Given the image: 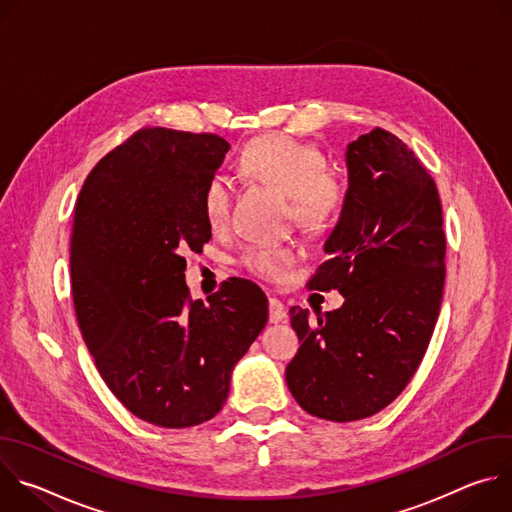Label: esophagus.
<instances>
[{
	"instance_id": "34e87169",
	"label": "esophagus",
	"mask_w": 512,
	"mask_h": 512,
	"mask_svg": "<svg viewBox=\"0 0 512 512\" xmlns=\"http://www.w3.org/2000/svg\"><path fill=\"white\" fill-rule=\"evenodd\" d=\"M285 320H287V308L277 298H269V322L279 324Z\"/></svg>"
}]
</instances>
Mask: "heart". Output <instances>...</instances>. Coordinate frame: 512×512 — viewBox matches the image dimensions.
Listing matches in <instances>:
<instances>
[{"mask_svg":"<svg viewBox=\"0 0 512 512\" xmlns=\"http://www.w3.org/2000/svg\"><path fill=\"white\" fill-rule=\"evenodd\" d=\"M326 160L316 143L291 135H265L253 139L241 154V168L291 198L294 212L302 223L318 227L334 214L342 188L336 176L324 170ZM231 180L225 174H212L202 190V214L206 223L221 227L231 208ZM241 263L261 275L277 277L281 267L294 259L287 247L251 243L241 251Z\"/></svg>","mask_w":512,"mask_h":512,"instance_id":"obj_1","label":"heart"}]
</instances>
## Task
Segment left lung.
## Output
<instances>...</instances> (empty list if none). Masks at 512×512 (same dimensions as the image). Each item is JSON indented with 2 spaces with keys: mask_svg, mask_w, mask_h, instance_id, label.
<instances>
[{
  "mask_svg": "<svg viewBox=\"0 0 512 512\" xmlns=\"http://www.w3.org/2000/svg\"><path fill=\"white\" fill-rule=\"evenodd\" d=\"M348 190L310 289L344 304L310 318L291 308L302 346L285 383L304 411L328 421L371 417L415 375L440 316L446 279L442 202L407 145L373 129L346 145Z\"/></svg>",
  "mask_w": 512,
  "mask_h": 512,
  "instance_id": "left-lung-1",
  "label": "left lung"
}]
</instances>
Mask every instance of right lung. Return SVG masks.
Here are the masks:
<instances>
[{
	"label": "right lung",
	"mask_w": 512,
	"mask_h": 512,
	"mask_svg": "<svg viewBox=\"0 0 512 512\" xmlns=\"http://www.w3.org/2000/svg\"><path fill=\"white\" fill-rule=\"evenodd\" d=\"M229 143L212 133L141 129L89 174L70 235L77 320L111 393L139 419L182 429L223 409L235 364L267 324L249 279L190 300L186 249L210 241L206 180Z\"/></svg>",
	"instance_id": "obj_1"
}]
</instances>
